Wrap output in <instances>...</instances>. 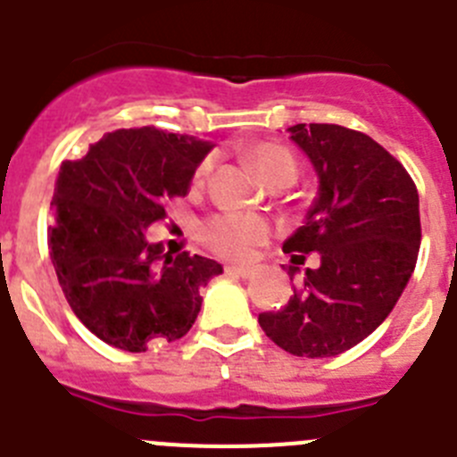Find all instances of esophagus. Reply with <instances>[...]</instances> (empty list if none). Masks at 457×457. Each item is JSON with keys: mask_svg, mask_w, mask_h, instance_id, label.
<instances>
[{"mask_svg": "<svg viewBox=\"0 0 457 457\" xmlns=\"http://www.w3.org/2000/svg\"><path fill=\"white\" fill-rule=\"evenodd\" d=\"M225 272H228V275L243 277V279H248V277H253V275H254V268H245V266H228V268H225Z\"/></svg>", "mask_w": 457, "mask_h": 457, "instance_id": "34e87169", "label": "esophagus"}]
</instances>
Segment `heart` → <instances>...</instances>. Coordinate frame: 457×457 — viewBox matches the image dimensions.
I'll use <instances>...</instances> for the list:
<instances>
[{
    "label": "heart",
    "mask_w": 457,
    "mask_h": 457,
    "mask_svg": "<svg viewBox=\"0 0 457 457\" xmlns=\"http://www.w3.org/2000/svg\"><path fill=\"white\" fill-rule=\"evenodd\" d=\"M250 160L254 162L263 180L270 185L284 178L295 180V157L277 144H257L250 148ZM212 169H214V157L209 155L195 169V182H203L212 173ZM203 234L209 248L220 257L245 262L257 253L259 245H263L270 234V223L263 216L248 214V212H220L204 223Z\"/></svg>",
    "instance_id": "1"
}]
</instances>
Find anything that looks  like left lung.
<instances>
[{"instance_id":"left-lung-1","label":"left lung","mask_w":457,"mask_h":457,"mask_svg":"<svg viewBox=\"0 0 457 457\" xmlns=\"http://www.w3.org/2000/svg\"><path fill=\"white\" fill-rule=\"evenodd\" d=\"M291 142L309 157L318 194L302 228L284 243L288 277L306 268L295 295L259 315L268 338L293 356L329 358L368 338L411 281L421 243L420 194L408 170L363 132L297 123Z\"/></svg>"}]
</instances>
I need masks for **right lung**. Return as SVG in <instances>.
<instances>
[{"instance_id":"obj_1","label":"right lung","mask_w":457,"mask_h":457,"mask_svg":"<svg viewBox=\"0 0 457 457\" xmlns=\"http://www.w3.org/2000/svg\"><path fill=\"white\" fill-rule=\"evenodd\" d=\"M214 142L157 128L108 132L55 178L51 262L76 318L123 352L178 340L200 313V288L223 266L173 257L146 229L166 216V200L187 195Z\"/></svg>"}]
</instances>
